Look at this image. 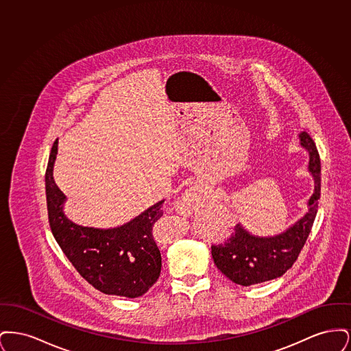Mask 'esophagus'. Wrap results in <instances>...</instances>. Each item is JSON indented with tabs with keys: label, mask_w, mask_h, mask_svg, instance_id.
Here are the masks:
<instances>
[{
	"label": "esophagus",
	"mask_w": 351,
	"mask_h": 351,
	"mask_svg": "<svg viewBox=\"0 0 351 351\" xmlns=\"http://www.w3.org/2000/svg\"><path fill=\"white\" fill-rule=\"evenodd\" d=\"M196 201H197V192H196L193 188L186 189V191L184 192L182 199L178 201V208H179L182 212H186V210H189V209L193 208V205L196 204Z\"/></svg>",
	"instance_id": "obj_1"
}]
</instances>
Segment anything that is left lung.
<instances>
[{
  "instance_id": "1",
  "label": "left lung",
  "mask_w": 351,
  "mask_h": 351,
  "mask_svg": "<svg viewBox=\"0 0 351 351\" xmlns=\"http://www.w3.org/2000/svg\"><path fill=\"white\" fill-rule=\"evenodd\" d=\"M301 147L309 154L308 171L313 176L315 191L308 200V212L283 233L259 237L247 232L241 223L235 233L221 245L212 246V256L218 269L239 285L249 287L284 275L298 259L317 215L321 192V162L316 145L306 132L299 134Z\"/></svg>"
}]
</instances>
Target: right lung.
Segmentation results:
<instances>
[{
	"instance_id": "1",
	"label": "right lung",
	"mask_w": 351,
	"mask_h": 351,
	"mask_svg": "<svg viewBox=\"0 0 351 351\" xmlns=\"http://www.w3.org/2000/svg\"><path fill=\"white\" fill-rule=\"evenodd\" d=\"M56 154L58 139L52 145L46 169L49 221L58 245L72 266L96 289L130 299L145 295L160 275L162 256L152 235V226L163 216L165 200L117 228L77 225L64 215L67 197L52 176Z\"/></svg>"
}]
</instances>
